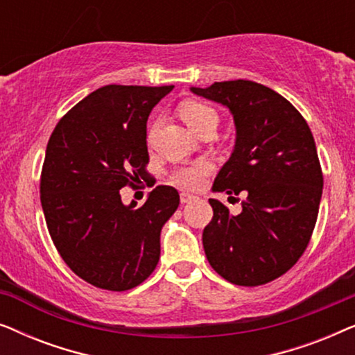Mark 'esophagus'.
<instances>
[{
	"label": "esophagus",
	"mask_w": 355,
	"mask_h": 355,
	"mask_svg": "<svg viewBox=\"0 0 355 355\" xmlns=\"http://www.w3.org/2000/svg\"><path fill=\"white\" fill-rule=\"evenodd\" d=\"M193 198V196H191V193L187 192H181V203H189Z\"/></svg>",
	"instance_id": "1"
}]
</instances>
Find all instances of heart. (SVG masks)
Instances as JSON below:
<instances>
[{
    "mask_svg": "<svg viewBox=\"0 0 355 355\" xmlns=\"http://www.w3.org/2000/svg\"><path fill=\"white\" fill-rule=\"evenodd\" d=\"M181 118L186 121V124L191 128L193 132L202 135L207 130H215L220 124V114L213 106L202 103V101L189 100L184 101L179 108ZM155 137V125H152L148 132V142H152ZM213 171V164L207 159H198V162L184 164L173 169L169 174V181L174 186L181 189H189V191H196L205 181V178Z\"/></svg>",
    "mask_w": 355,
    "mask_h": 355,
    "instance_id": "1",
    "label": "heart"
}]
</instances>
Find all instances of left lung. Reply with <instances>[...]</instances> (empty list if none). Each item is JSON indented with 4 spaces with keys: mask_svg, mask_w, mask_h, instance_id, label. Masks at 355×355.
Instances as JSON below:
<instances>
[{
    "mask_svg": "<svg viewBox=\"0 0 355 355\" xmlns=\"http://www.w3.org/2000/svg\"><path fill=\"white\" fill-rule=\"evenodd\" d=\"M191 90L227 106L236 124L234 152L213 191L245 196L239 215L208 200L213 218L202 236L205 255L232 284H266L297 263L317 223L323 173L312 130L284 96L257 82Z\"/></svg>",
    "mask_w": 355,
    "mask_h": 355,
    "instance_id": "obj_1",
    "label": "left lung"
}]
</instances>
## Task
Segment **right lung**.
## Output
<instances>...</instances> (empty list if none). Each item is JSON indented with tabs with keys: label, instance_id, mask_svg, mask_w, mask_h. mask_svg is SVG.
<instances>
[{
	"label": "right lung",
	"instance_id": "1",
	"mask_svg": "<svg viewBox=\"0 0 355 355\" xmlns=\"http://www.w3.org/2000/svg\"><path fill=\"white\" fill-rule=\"evenodd\" d=\"M173 85H105L60 119L40 176L43 215L64 263L87 283L128 291L159 260V232L179 207L171 186H157L144 205H124L119 191L147 174V119Z\"/></svg>",
	"mask_w": 355,
	"mask_h": 355
}]
</instances>
